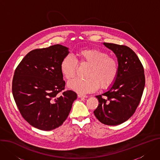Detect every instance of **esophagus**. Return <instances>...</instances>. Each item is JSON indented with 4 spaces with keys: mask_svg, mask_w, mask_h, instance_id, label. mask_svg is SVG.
Instances as JSON below:
<instances>
[{
    "mask_svg": "<svg viewBox=\"0 0 160 160\" xmlns=\"http://www.w3.org/2000/svg\"><path fill=\"white\" fill-rule=\"evenodd\" d=\"M78 98H88V96L84 95V94H78Z\"/></svg>",
    "mask_w": 160,
    "mask_h": 160,
    "instance_id": "obj_1",
    "label": "esophagus"
}]
</instances>
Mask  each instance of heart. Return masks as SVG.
<instances>
[{
  "label": "heart",
  "mask_w": 160,
  "mask_h": 160,
  "mask_svg": "<svg viewBox=\"0 0 160 160\" xmlns=\"http://www.w3.org/2000/svg\"><path fill=\"white\" fill-rule=\"evenodd\" d=\"M78 60L81 64L90 66L87 72V78H77L68 83V87L73 91L82 93H89L96 91L99 86L106 89L117 78L119 64L115 58L96 48H87L77 52ZM78 66L77 61L72 56H65L60 63V70L68 80L73 78Z\"/></svg>",
  "instance_id": "1"
}]
</instances>
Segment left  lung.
<instances>
[{
  "label": "left lung",
  "mask_w": 160,
  "mask_h": 160,
  "mask_svg": "<svg viewBox=\"0 0 160 160\" xmlns=\"http://www.w3.org/2000/svg\"><path fill=\"white\" fill-rule=\"evenodd\" d=\"M103 45L117 57L119 71L108 90L96 96L99 104L94 113L101 123L115 126L128 120L138 107L145 87L144 69L130 48L113 43Z\"/></svg>",
  "instance_id": "8db88e82"
}]
</instances>
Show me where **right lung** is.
<instances>
[{
    "mask_svg": "<svg viewBox=\"0 0 160 160\" xmlns=\"http://www.w3.org/2000/svg\"><path fill=\"white\" fill-rule=\"evenodd\" d=\"M68 48L55 45L28 52L14 71L12 92L17 107L31 126L50 131L61 126L77 94L66 91L60 63Z\"/></svg>",
    "mask_w": 160,
    "mask_h": 160,
    "instance_id": "obj_1",
    "label": "right lung"
}]
</instances>
